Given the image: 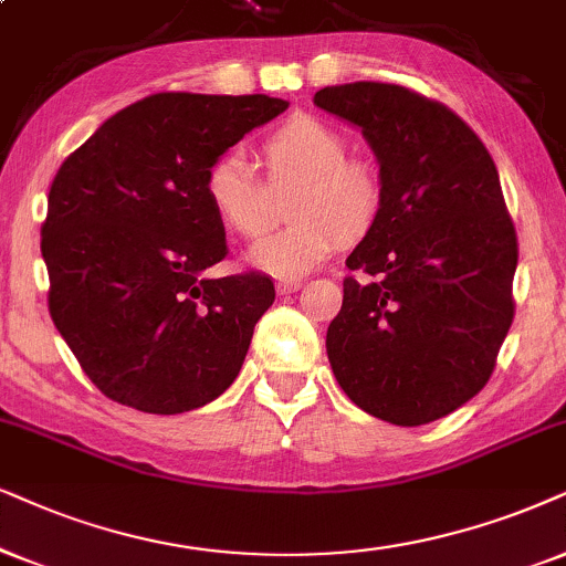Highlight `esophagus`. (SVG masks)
I'll return each mask as SVG.
<instances>
[{
    "label": "esophagus",
    "instance_id": "34e87169",
    "mask_svg": "<svg viewBox=\"0 0 566 566\" xmlns=\"http://www.w3.org/2000/svg\"><path fill=\"white\" fill-rule=\"evenodd\" d=\"M300 287H303V282H300V279H279L276 282L279 295H292V292H297Z\"/></svg>",
    "mask_w": 566,
    "mask_h": 566
}]
</instances>
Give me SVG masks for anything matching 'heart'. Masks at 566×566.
<instances>
[{
  "label": "heart",
  "instance_id": "heart-1",
  "mask_svg": "<svg viewBox=\"0 0 566 566\" xmlns=\"http://www.w3.org/2000/svg\"><path fill=\"white\" fill-rule=\"evenodd\" d=\"M266 182L245 156L224 151L209 164L203 192L224 227L259 238L274 221V196L295 188L287 230L250 248V263L279 279L321 266L345 238L366 234L381 209V177L368 161L347 156V140L316 117H292L261 143Z\"/></svg>",
  "mask_w": 566,
  "mask_h": 566
}]
</instances>
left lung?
Returning a JSON list of instances; mask_svg holds the SVG:
<instances>
[{
  "label": "left lung",
  "instance_id": "left-lung-1",
  "mask_svg": "<svg viewBox=\"0 0 566 566\" xmlns=\"http://www.w3.org/2000/svg\"><path fill=\"white\" fill-rule=\"evenodd\" d=\"M313 104L360 127L381 164L328 363L360 410L431 423L489 384L514 318L517 232L496 164L460 114L405 85H332Z\"/></svg>",
  "mask_w": 566,
  "mask_h": 566
}]
</instances>
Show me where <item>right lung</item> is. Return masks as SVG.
Returning a JSON list of instances; mask_svg holds the SVG:
<instances>
[{"label":"right lung","instance_id":"add662e5","mask_svg":"<svg viewBox=\"0 0 566 566\" xmlns=\"http://www.w3.org/2000/svg\"><path fill=\"white\" fill-rule=\"evenodd\" d=\"M284 109L263 93H154L62 161L41 224L49 313L104 397L177 415L238 378L276 292L263 271L203 274L230 253L203 177Z\"/></svg>","mask_w":566,"mask_h":566}]
</instances>
